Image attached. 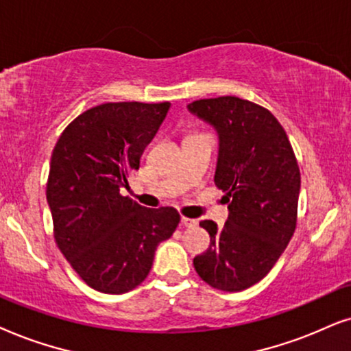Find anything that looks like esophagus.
<instances>
[{
    "instance_id": "esophagus-1",
    "label": "esophagus",
    "mask_w": 351,
    "mask_h": 351,
    "mask_svg": "<svg viewBox=\"0 0 351 351\" xmlns=\"http://www.w3.org/2000/svg\"><path fill=\"white\" fill-rule=\"evenodd\" d=\"M181 224H183V226H186V228H194L195 224H197V221H195V219H193V218L183 217V218H181Z\"/></svg>"
}]
</instances>
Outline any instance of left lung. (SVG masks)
I'll list each match as a JSON object with an SVG mask.
<instances>
[{
	"instance_id": "obj_1",
	"label": "left lung",
	"mask_w": 351,
	"mask_h": 351,
	"mask_svg": "<svg viewBox=\"0 0 351 351\" xmlns=\"http://www.w3.org/2000/svg\"><path fill=\"white\" fill-rule=\"evenodd\" d=\"M188 110L217 130L215 184L230 210L223 228L200 221L210 247L195 256L194 268L218 291H244L269 273L295 231V154L276 117L255 102L221 96L191 102Z\"/></svg>"
}]
</instances>
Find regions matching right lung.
Segmentation results:
<instances>
[{
  "label": "right lung",
  "mask_w": 351,
  "mask_h": 351,
  "mask_svg": "<svg viewBox=\"0 0 351 351\" xmlns=\"http://www.w3.org/2000/svg\"><path fill=\"white\" fill-rule=\"evenodd\" d=\"M168 109L170 102H106L78 115L56 143L46 184L54 239L95 291L138 287L157 245L178 226L175 208H146L120 194Z\"/></svg>",
  "instance_id": "1"
}]
</instances>
